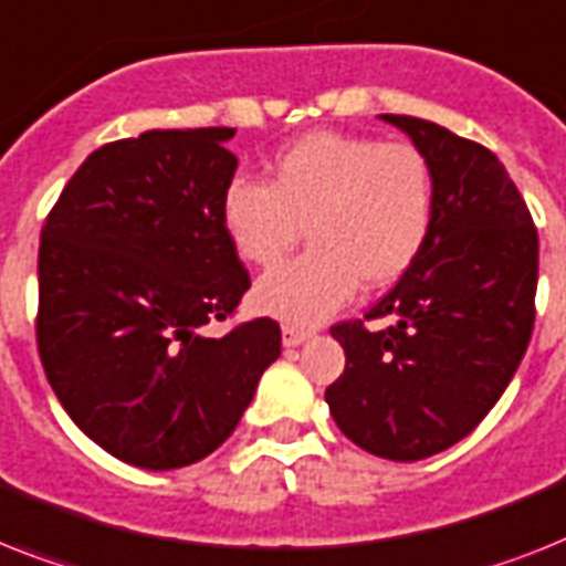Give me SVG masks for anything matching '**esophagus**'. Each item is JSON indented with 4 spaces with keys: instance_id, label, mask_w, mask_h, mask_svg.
Masks as SVG:
<instances>
[{
    "instance_id": "1",
    "label": "esophagus",
    "mask_w": 566,
    "mask_h": 566,
    "mask_svg": "<svg viewBox=\"0 0 566 566\" xmlns=\"http://www.w3.org/2000/svg\"><path fill=\"white\" fill-rule=\"evenodd\" d=\"M307 337H311V331H307V328H298V325H291V323L282 325V343H284V346H302Z\"/></svg>"
}]
</instances>
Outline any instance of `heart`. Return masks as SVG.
<instances>
[{"instance_id":"b5f03b06","label":"heart","mask_w":566,"mask_h":566,"mask_svg":"<svg viewBox=\"0 0 566 566\" xmlns=\"http://www.w3.org/2000/svg\"><path fill=\"white\" fill-rule=\"evenodd\" d=\"M436 209L430 159L410 142L316 130L275 150L268 182L232 177L220 191V227L243 261L273 268L305 238L314 247L255 287V305L314 325L357 282H398L424 250Z\"/></svg>"}]
</instances>
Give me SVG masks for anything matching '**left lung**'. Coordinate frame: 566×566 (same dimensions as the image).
<instances>
[{
  "label": "left lung",
  "mask_w": 566,
  "mask_h": 566,
  "mask_svg": "<svg viewBox=\"0 0 566 566\" xmlns=\"http://www.w3.org/2000/svg\"><path fill=\"white\" fill-rule=\"evenodd\" d=\"M380 118L430 159L433 227L378 305L331 325L346 369L325 401L357 448L416 462L465 439L521 366L535 328L537 229L503 163L480 142L427 118ZM387 315V329L365 328Z\"/></svg>",
  "instance_id": "left-lung-1"
}]
</instances>
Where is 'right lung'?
<instances>
[{
    "mask_svg": "<svg viewBox=\"0 0 566 566\" xmlns=\"http://www.w3.org/2000/svg\"><path fill=\"white\" fill-rule=\"evenodd\" d=\"M232 127L92 150L40 232L36 352L63 410L122 462L171 471L227 442L282 355L270 316L223 337L250 270L220 227Z\"/></svg>",
    "mask_w": 566,
    "mask_h": 566,
    "instance_id": "add662e5",
    "label": "right lung"
}]
</instances>
